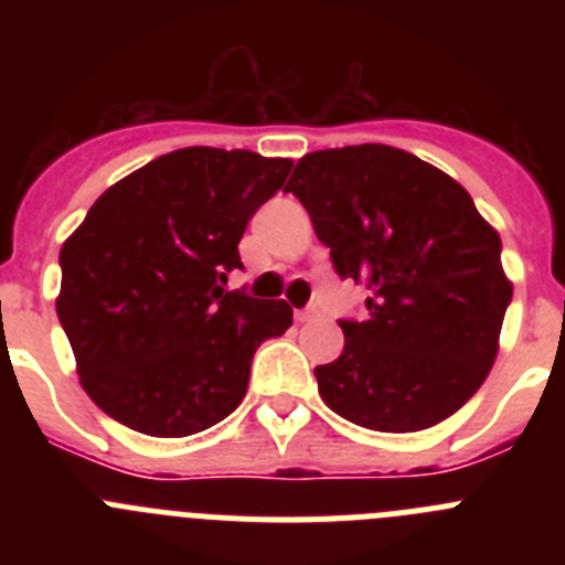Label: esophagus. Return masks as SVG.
<instances>
[{
    "label": "esophagus",
    "mask_w": 565,
    "mask_h": 565,
    "mask_svg": "<svg viewBox=\"0 0 565 565\" xmlns=\"http://www.w3.org/2000/svg\"><path fill=\"white\" fill-rule=\"evenodd\" d=\"M317 317H319V311L313 306L297 308V311H294V319H297V322H311V319H317Z\"/></svg>",
    "instance_id": "1"
}]
</instances>
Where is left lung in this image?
I'll use <instances>...</instances> for the list:
<instances>
[{"label": "left lung", "mask_w": 565, "mask_h": 565, "mask_svg": "<svg viewBox=\"0 0 565 565\" xmlns=\"http://www.w3.org/2000/svg\"><path fill=\"white\" fill-rule=\"evenodd\" d=\"M286 189L333 271L367 288V313L339 319V359L313 367L319 396L376 433L450 418L487 379L512 302L495 228L450 174L384 143L306 154Z\"/></svg>", "instance_id": "8db88e82"}]
</instances>
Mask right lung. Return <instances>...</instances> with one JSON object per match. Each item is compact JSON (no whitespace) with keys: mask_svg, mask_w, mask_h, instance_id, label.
Returning <instances> with one entry per match:
<instances>
[{"mask_svg":"<svg viewBox=\"0 0 565 565\" xmlns=\"http://www.w3.org/2000/svg\"><path fill=\"white\" fill-rule=\"evenodd\" d=\"M291 161L189 147L109 186L62 246L56 313L84 391L154 438L237 411L254 351L291 326L286 299L226 291L237 243Z\"/></svg>","mask_w":565,"mask_h":565,"instance_id":"obj_1","label":"right lung"}]
</instances>
